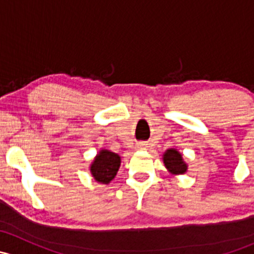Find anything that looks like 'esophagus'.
I'll return each mask as SVG.
<instances>
[{
    "mask_svg": "<svg viewBox=\"0 0 254 254\" xmlns=\"http://www.w3.org/2000/svg\"><path fill=\"white\" fill-rule=\"evenodd\" d=\"M136 148L137 150H145L146 145L145 143H139V145H136Z\"/></svg>",
    "mask_w": 254,
    "mask_h": 254,
    "instance_id": "esophagus-1",
    "label": "esophagus"
}]
</instances>
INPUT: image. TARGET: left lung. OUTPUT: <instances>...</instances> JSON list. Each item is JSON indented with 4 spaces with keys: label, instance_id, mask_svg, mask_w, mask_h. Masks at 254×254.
Returning a JSON list of instances; mask_svg holds the SVG:
<instances>
[{
    "label": "left lung",
    "instance_id": "left-lung-1",
    "mask_svg": "<svg viewBox=\"0 0 254 254\" xmlns=\"http://www.w3.org/2000/svg\"><path fill=\"white\" fill-rule=\"evenodd\" d=\"M163 163L171 175H184L188 170V166L183 161L181 152L176 148H170L163 153Z\"/></svg>",
    "mask_w": 254,
    "mask_h": 254
}]
</instances>
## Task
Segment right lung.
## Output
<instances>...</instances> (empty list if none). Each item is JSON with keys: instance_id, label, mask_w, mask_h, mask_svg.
Masks as SVG:
<instances>
[{"instance_id": "right-lung-1", "label": "right lung", "mask_w": 254, "mask_h": 254, "mask_svg": "<svg viewBox=\"0 0 254 254\" xmlns=\"http://www.w3.org/2000/svg\"><path fill=\"white\" fill-rule=\"evenodd\" d=\"M120 167V156L109 150H101L94 157L89 171L98 183L109 184Z\"/></svg>"}]
</instances>
